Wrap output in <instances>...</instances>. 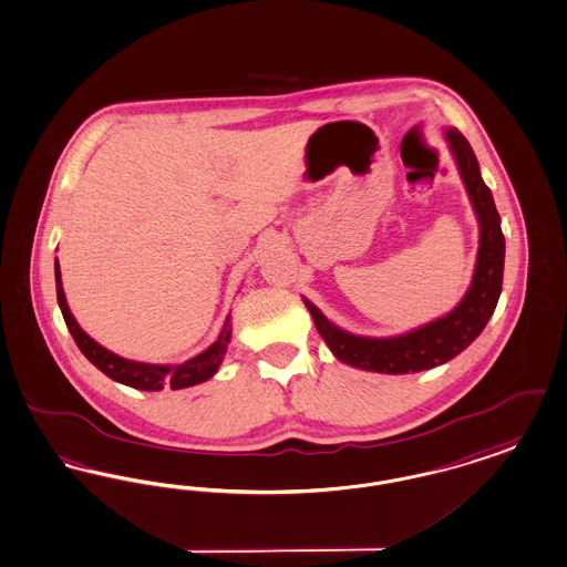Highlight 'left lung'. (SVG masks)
<instances>
[{"label":"left lung","mask_w":567,"mask_h":567,"mask_svg":"<svg viewBox=\"0 0 567 567\" xmlns=\"http://www.w3.org/2000/svg\"><path fill=\"white\" fill-rule=\"evenodd\" d=\"M445 138L478 221V250L471 287L452 312L392 338H367L343 331L303 297L320 338L341 363L388 375L417 373L439 367L455 359L481 336L498 306L504 274V236L494 196L481 177L475 152L466 136L457 128H447Z\"/></svg>","instance_id":"obj_1"}]
</instances>
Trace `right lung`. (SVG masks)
<instances>
[{
  "mask_svg": "<svg viewBox=\"0 0 567 567\" xmlns=\"http://www.w3.org/2000/svg\"><path fill=\"white\" fill-rule=\"evenodd\" d=\"M54 278H56L59 308L63 312L71 338L75 340L78 348L82 350V354L99 371H103L107 378H112L114 382L131 385V388H136V390H147V392H156V390H162L164 385H171L173 390H182V388H189V385L203 384V382L210 380L219 371L221 361L226 357L227 343L231 340L229 317L224 322V329H221L219 338L213 341L198 357H194V359L179 364L138 363V361L117 357L112 350L103 348L101 343L92 340L91 336L78 324V320L73 318L71 310H69L68 299H65L59 259H54Z\"/></svg>",
  "mask_w": 567,
  "mask_h": 567,
  "instance_id": "right-lung-1",
  "label": "right lung"
}]
</instances>
